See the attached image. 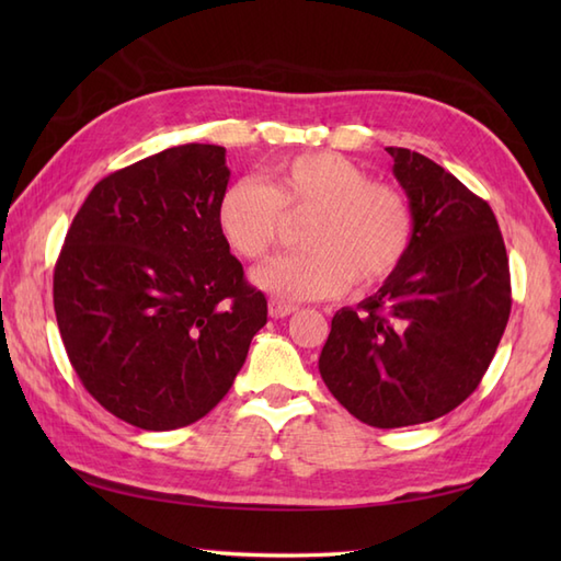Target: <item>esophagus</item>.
Masks as SVG:
<instances>
[{"label":"esophagus","instance_id":"1","mask_svg":"<svg viewBox=\"0 0 561 561\" xmlns=\"http://www.w3.org/2000/svg\"><path fill=\"white\" fill-rule=\"evenodd\" d=\"M296 311H299V308H296L294 304H284L279 299H272L270 301V316L272 318H287V316H291Z\"/></svg>","mask_w":561,"mask_h":561}]
</instances>
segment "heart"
Listing matches in <instances>:
<instances>
[{
    "label": "heart",
    "instance_id": "heart-1",
    "mask_svg": "<svg viewBox=\"0 0 561 561\" xmlns=\"http://www.w3.org/2000/svg\"><path fill=\"white\" fill-rule=\"evenodd\" d=\"M304 253L270 262L255 284L279 299L311 301L386 284L408 257L414 211L398 185L371 181L337 151H308L270 169L267 185L241 178L224 190L217 224L243 260H265L301 224Z\"/></svg>",
    "mask_w": 561,
    "mask_h": 561
}]
</instances>
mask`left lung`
Listing matches in <instances>:
<instances>
[{"label":"left lung","instance_id":"left-lung-1","mask_svg":"<svg viewBox=\"0 0 561 561\" xmlns=\"http://www.w3.org/2000/svg\"><path fill=\"white\" fill-rule=\"evenodd\" d=\"M414 211L400 270L342 308L320 376L356 420L398 428L438 420L480 386L511 313V274L492 207L422 153L388 147Z\"/></svg>","mask_w":561,"mask_h":561}]
</instances>
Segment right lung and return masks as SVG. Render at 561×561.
Here are the masks:
<instances>
[{"mask_svg":"<svg viewBox=\"0 0 561 561\" xmlns=\"http://www.w3.org/2000/svg\"><path fill=\"white\" fill-rule=\"evenodd\" d=\"M226 149L171 147L103 178L59 250L57 328L93 400L133 426L202 420L267 323L217 224Z\"/></svg>","mask_w":561,"mask_h":561,"instance_id":"1","label":"right lung"}]
</instances>
